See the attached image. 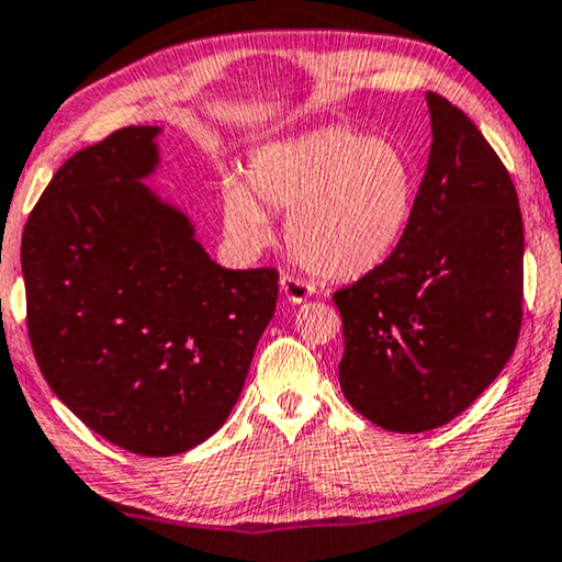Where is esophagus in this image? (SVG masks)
<instances>
[{
	"label": "esophagus",
	"mask_w": 562,
	"mask_h": 562,
	"mask_svg": "<svg viewBox=\"0 0 562 562\" xmlns=\"http://www.w3.org/2000/svg\"><path fill=\"white\" fill-rule=\"evenodd\" d=\"M281 291L286 293V299L291 301V304H301V301H306L311 293H316V286L311 281L296 279V276H291V273H283L281 276Z\"/></svg>",
	"instance_id": "esophagus-1"
}]
</instances>
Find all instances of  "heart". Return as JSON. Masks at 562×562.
Masks as SVG:
<instances>
[{"instance_id": "heart-1", "label": "heart", "mask_w": 562, "mask_h": 562, "mask_svg": "<svg viewBox=\"0 0 562 562\" xmlns=\"http://www.w3.org/2000/svg\"><path fill=\"white\" fill-rule=\"evenodd\" d=\"M414 198L409 160L386 137L329 125L258 148L246 180L223 183V223L246 248L271 236V211L289 213L293 256L326 279H353L394 251Z\"/></svg>"}]
</instances>
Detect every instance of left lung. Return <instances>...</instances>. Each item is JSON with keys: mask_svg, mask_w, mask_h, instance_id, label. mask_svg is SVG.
I'll list each match as a JSON object with an SVG mask.
<instances>
[{"mask_svg": "<svg viewBox=\"0 0 562 562\" xmlns=\"http://www.w3.org/2000/svg\"><path fill=\"white\" fill-rule=\"evenodd\" d=\"M431 148L400 244L334 293L339 382L382 429L417 435L462 414L513 357L522 324V215L477 125L427 92Z\"/></svg>", "mask_w": 562, "mask_h": 562, "instance_id": "1", "label": "left lung"}]
</instances>
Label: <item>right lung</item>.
<instances>
[{
	"label": "right lung",
	"mask_w": 562,
	"mask_h": 562,
	"mask_svg": "<svg viewBox=\"0 0 562 562\" xmlns=\"http://www.w3.org/2000/svg\"><path fill=\"white\" fill-rule=\"evenodd\" d=\"M158 133L131 125L75 153L22 233L42 376L92 431L145 457L221 429L279 296V271L221 269L188 215L140 183Z\"/></svg>",
	"instance_id": "obj_1"
}]
</instances>
